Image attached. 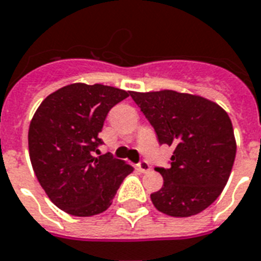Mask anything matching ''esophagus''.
<instances>
[{"instance_id": "34e87169", "label": "esophagus", "mask_w": 261, "mask_h": 261, "mask_svg": "<svg viewBox=\"0 0 261 261\" xmlns=\"http://www.w3.org/2000/svg\"><path fill=\"white\" fill-rule=\"evenodd\" d=\"M138 170L141 171V172H144V174L145 172H149V171H150V164H149L146 160H142V162L138 164Z\"/></svg>"}]
</instances>
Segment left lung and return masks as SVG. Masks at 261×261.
<instances>
[{
	"instance_id": "left-lung-1",
	"label": "left lung",
	"mask_w": 261,
	"mask_h": 261,
	"mask_svg": "<svg viewBox=\"0 0 261 261\" xmlns=\"http://www.w3.org/2000/svg\"><path fill=\"white\" fill-rule=\"evenodd\" d=\"M130 95L152 124L160 144L174 148L170 168H160L163 188L153 205L174 218L200 214L223 192L237 144L227 112L201 95L174 90Z\"/></svg>"
}]
</instances>
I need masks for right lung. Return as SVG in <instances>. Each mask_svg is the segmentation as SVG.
Wrapping results in <instances>:
<instances>
[{
    "label": "right lung",
    "instance_id": "1",
    "mask_svg": "<svg viewBox=\"0 0 261 261\" xmlns=\"http://www.w3.org/2000/svg\"><path fill=\"white\" fill-rule=\"evenodd\" d=\"M128 95L99 83H72L47 95L34 113L29 128L33 170L50 201L67 214L93 216L107 211L134 170L109 153L95 156L105 117Z\"/></svg>",
    "mask_w": 261,
    "mask_h": 261
}]
</instances>
